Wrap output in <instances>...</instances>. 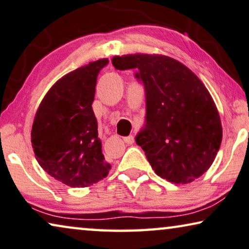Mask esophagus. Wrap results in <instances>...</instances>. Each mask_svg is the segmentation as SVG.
Listing matches in <instances>:
<instances>
[{"instance_id":"1","label":"esophagus","mask_w":249,"mask_h":249,"mask_svg":"<svg viewBox=\"0 0 249 249\" xmlns=\"http://www.w3.org/2000/svg\"><path fill=\"white\" fill-rule=\"evenodd\" d=\"M124 142L127 144H133L135 143V137L133 136H129L124 138Z\"/></svg>"}]
</instances>
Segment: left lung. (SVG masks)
Instances as JSON below:
<instances>
[{"label":"left lung","mask_w":249,"mask_h":249,"mask_svg":"<svg viewBox=\"0 0 249 249\" xmlns=\"http://www.w3.org/2000/svg\"><path fill=\"white\" fill-rule=\"evenodd\" d=\"M117 70L135 69L146 89L147 124L136 138L155 173L185 185L215 160L223 139L219 112L201 80L162 54L114 55Z\"/></svg>","instance_id":"8db88e82"}]
</instances>
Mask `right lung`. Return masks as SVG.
Returning <instances> with one entry per match:
<instances>
[{
	"label": "right lung",
	"instance_id": "obj_1",
	"mask_svg": "<svg viewBox=\"0 0 249 249\" xmlns=\"http://www.w3.org/2000/svg\"><path fill=\"white\" fill-rule=\"evenodd\" d=\"M108 63L100 59L63 75L34 117L31 142L37 162L69 187H89L109 174L92 110L97 76Z\"/></svg>",
	"mask_w": 249,
	"mask_h": 249
}]
</instances>
